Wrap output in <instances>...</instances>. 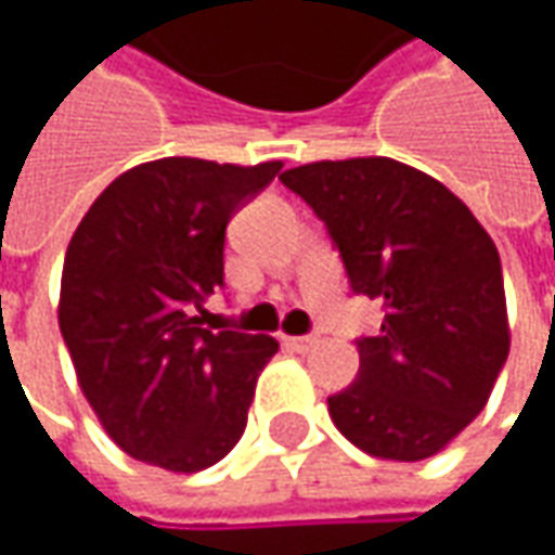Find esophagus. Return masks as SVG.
I'll return each instance as SVG.
<instances>
[{"instance_id": "34e87169", "label": "esophagus", "mask_w": 555, "mask_h": 555, "mask_svg": "<svg viewBox=\"0 0 555 555\" xmlns=\"http://www.w3.org/2000/svg\"><path fill=\"white\" fill-rule=\"evenodd\" d=\"M318 343H321L318 336H284V346L296 349V352H309Z\"/></svg>"}]
</instances>
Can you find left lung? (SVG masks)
Here are the masks:
<instances>
[{"mask_svg":"<svg viewBox=\"0 0 555 555\" xmlns=\"http://www.w3.org/2000/svg\"><path fill=\"white\" fill-rule=\"evenodd\" d=\"M281 182L324 222L354 296L383 306L331 420L373 457H433L481 414L509 354L498 246L444 184L389 157L309 163Z\"/></svg>","mask_w":555,"mask_h":555,"instance_id":"1","label":"left lung"}]
</instances>
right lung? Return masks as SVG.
<instances>
[{"label":"right lung","mask_w":555,"mask_h":555,"mask_svg":"<svg viewBox=\"0 0 555 555\" xmlns=\"http://www.w3.org/2000/svg\"><path fill=\"white\" fill-rule=\"evenodd\" d=\"M284 163L163 157L101 191L70 237L57 324L79 389L129 457L201 473L241 441L271 336L203 331L224 228Z\"/></svg>","instance_id":"right-lung-1"}]
</instances>
